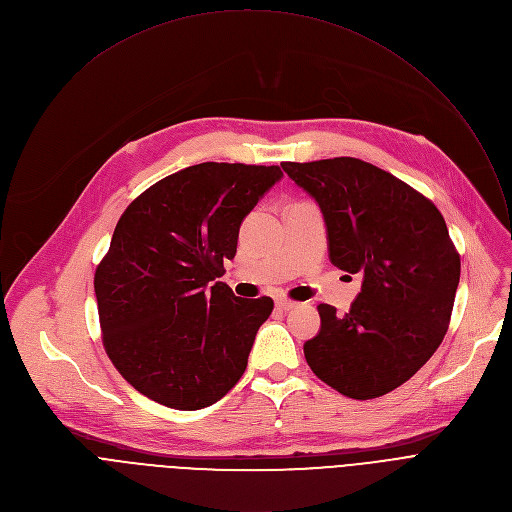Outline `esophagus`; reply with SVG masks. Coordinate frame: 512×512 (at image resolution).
I'll use <instances>...</instances> for the list:
<instances>
[{"instance_id": "34e87169", "label": "esophagus", "mask_w": 512, "mask_h": 512, "mask_svg": "<svg viewBox=\"0 0 512 512\" xmlns=\"http://www.w3.org/2000/svg\"><path fill=\"white\" fill-rule=\"evenodd\" d=\"M275 306H277L279 310H291V308L298 306V302L287 300V298H279V300H275Z\"/></svg>"}]
</instances>
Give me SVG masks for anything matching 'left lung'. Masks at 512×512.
I'll return each instance as SVG.
<instances>
[{"label": "left lung", "mask_w": 512, "mask_h": 512, "mask_svg": "<svg viewBox=\"0 0 512 512\" xmlns=\"http://www.w3.org/2000/svg\"><path fill=\"white\" fill-rule=\"evenodd\" d=\"M324 214L330 261L362 273L344 316L320 304L304 344L314 375L350 399L409 381L442 344L460 283V255L442 212L393 174L358 158L283 162Z\"/></svg>", "instance_id": "left-lung-1"}]
</instances>
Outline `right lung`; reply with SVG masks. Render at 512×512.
Segmentation results:
<instances>
[{"mask_svg":"<svg viewBox=\"0 0 512 512\" xmlns=\"http://www.w3.org/2000/svg\"><path fill=\"white\" fill-rule=\"evenodd\" d=\"M279 166L204 162L139 194L95 271L103 346L152 401L196 411L243 377L273 300L237 298L218 281L243 218L281 178Z\"/></svg>","mask_w":512,"mask_h":512,"instance_id":"obj_1","label":"right lung"}]
</instances>
